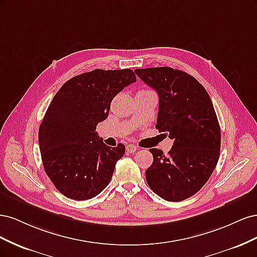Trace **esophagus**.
I'll return each instance as SVG.
<instances>
[{
    "instance_id": "34e87169",
    "label": "esophagus",
    "mask_w": 257,
    "mask_h": 257,
    "mask_svg": "<svg viewBox=\"0 0 257 257\" xmlns=\"http://www.w3.org/2000/svg\"><path fill=\"white\" fill-rule=\"evenodd\" d=\"M138 150V147H136V146H134V145H128V146H126V151L128 152V153H133V152H135V151H137Z\"/></svg>"
}]
</instances>
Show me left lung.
<instances>
[{
    "label": "left lung",
    "instance_id": "obj_1",
    "mask_svg": "<svg viewBox=\"0 0 257 257\" xmlns=\"http://www.w3.org/2000/svg\"><path fill=\"white\" fill-rule=\"evenodd\" d=\"M135 73L159 94L157 127L174 139L167 155L150 149L152 165L146 170L150 189L168 201L196 194L219 161L221 130L211 99L193 76L172 67L137 68Z\"/></svg>",
    "mask_w": 257,
    "mask_h": 257
}]
</instances>
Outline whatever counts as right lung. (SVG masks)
Returning <instances> with one entry per match:
<instances>
[{"label":"right lung","mask_w":257,"mask_h":257,"mask_svg":"<svg viewBox=\"0 0 257 257\" xmlns=\"http://www.w3.org/2000/svg\"><path fill=\"white\" fill-rule=\"evenodd\" d=\"M136 81L132 69H94L67 80L45 113L38 144L46 174L64 196L95 197L110 182L125 147H109L95 132L113 97Z\"/></svg>","instance_id":"add662e5"}]
</instances>
